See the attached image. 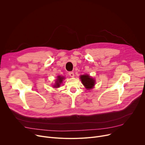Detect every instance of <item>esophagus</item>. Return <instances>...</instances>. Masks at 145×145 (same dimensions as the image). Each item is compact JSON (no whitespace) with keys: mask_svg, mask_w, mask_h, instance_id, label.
<instances>
[{"mask_svg":"<svg viewBox=\"0 0 145 145\" xmlns=\"http://www.w3.org/2000/svg\"><path fill=\"white\" fill-rule=\"evenodd\" d=\"M69 75L71 77H73L74 76V73H73V72H69Z\"/></svg>","mask_w":145,"mask_h":145,"instance_id":"obj_1","label":"esophagus"}]
</instances>
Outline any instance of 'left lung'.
I'll return each instance as SVG.
<instances>
[{
	"mask_svg": "<svg viewBox=\"0 0 145 145\" xmlns=\"http://www.w3.org/2000/svg\"><path fill=\"white\" fill-rule=\"evenodd\" d=\"M80 79L85 88L89 90L93 88L95 84V80L88 74H84L80 76Z\"/></svg>",
	"mask_w": 145,
	"mask_h": 145,
	"instance_id": "left-lung-1",
	"label": "left lung"
}]
</instances>
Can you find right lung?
<instances>
[{"label":"right lung","mask_w":145,"mask_h":145,"mask_svg":"<svg viewBox=\"0 0 145 145\" xmlns=\"http://www.w3.org/2000/svg\"><path fill=\"white\" fill-rule=\"evenodd\" d=\"M64 79V77H63V76H57V78L56 79V84L53 86V88H58L60 86V84L63 82V80Z\"/></svg>","instance_id":"add662e5"}]
</instances>
